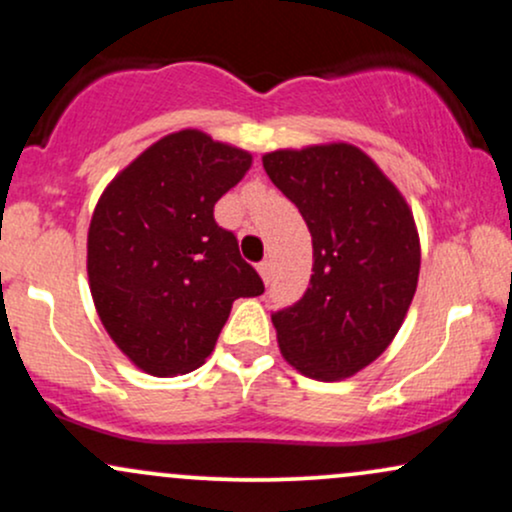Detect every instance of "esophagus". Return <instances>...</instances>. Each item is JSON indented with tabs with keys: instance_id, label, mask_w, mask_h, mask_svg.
<instances>
[{
	"instance_id": "34e87169",
	"label": "esophagus",
	"mask_w": 512,
	"mask_h": 512,
	"mask_svg": "<svg viewBox=\"0 0 512 512\" xmlns=\"http://www.w3.org/2000/svg\"><path fill=\"white\" fill-rule=\"evenodd\" d=\"M257 272H260V276L264 279V284H269V279H272V262L262 260L260 264H257Z\"/></svg>"
}]
</instances>
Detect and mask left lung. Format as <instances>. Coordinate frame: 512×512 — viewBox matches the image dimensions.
I'll use <instances>...</instances> for the list:
<instances>
[{
	"label": "left lung",
	"instance_id": "8db88e82",
	"mask_svg": "<svg viewBox=\"0 0 512 512\" xmlns=\"http://www.w3.org/2000/svg\"><path fill=\"white\" fill-rule=\"evenodd\" d=\"M262 163L313 236L308 291L272 315L281 354L308 378H349L390 346L414 298V216L373 158L351 144L281 149Z\"/></svg>",
	"mask_w": 512,
	"mask_h": 512
}]
</instances>
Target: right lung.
<instances>
[{"instance_id":"obj_1","label":"right lung","mask_w":512,"mask_h":512,"mask_svg":"<svg viewBox=\"0 0 512 512\" xmlns=\"http://www.w3.org/2000/svg\"><path fill=\"white\" fill-rule=\"evenodd\" d=\"M248 151L182 129L151 144L105 187L88 228L98 317L134 366L190 373L214 351L236 298L264 293L214 204L243 180Z\"/></svg>"}]
</instances>
